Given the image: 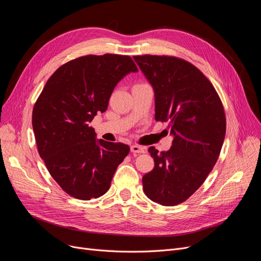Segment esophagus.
<instances>
[{"instance_id":"esophagus-1","label":"esophagus","mask_w":261,"mask_h":261,"mask_svg":"<svg viewBox=\"0 0 261 261\" xmlns=\"http://www.w3.org/2000/svg\"><path fill=\"white\" fill-rule=\"evenodd\" d=\"M146 148L139 146V145H132L131 146V152L132 153H144Z\"/></svg>"}]
</instances>
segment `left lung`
Masks as SVG:
<instances>
[{
    "label": "left lung",
    "mask_w": 261,
    "mask_h": 261,
    "mask_svg": "<svg viewBox=\"0 0 261 261\" xmlns=\"http://www.w3.org/2000/svg\"><path fill=\"white\" fill-rule=\"evenodd\" d=\"M154 91L155 120L168 121L172 146L148 151L154 168L143 176L145 195L164 206L187 200L203 184L220 154L226 120L219 96L191 63L170 56H134Z\"/></svg>",
    "instance_id": "left-lung-1"
}]
</instances>
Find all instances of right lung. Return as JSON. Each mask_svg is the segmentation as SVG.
<instances>
[{
	"label": "right lung",
	"instance_id": "add662e5",
	"mask_svg": "<svg viewBox=\"0 0 261 261\" xmlns=\"http://www.w3.org/2000/svg\"><path fill=\"white\" fill-rule=\"evenodd\" d=\"M138 67L129 56L79 57L61 65L45 84L33 110L39 154L59 186L79 200L105 195L128 145L96 140L90 122L103 113L118 82Z\"/></svg>",
	"mask_w": 261,
	"mask_h": 261
}]
</instances>
